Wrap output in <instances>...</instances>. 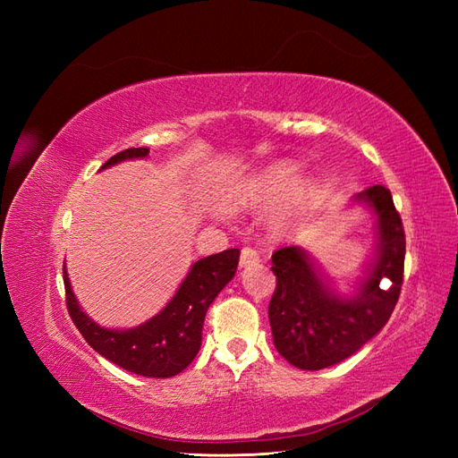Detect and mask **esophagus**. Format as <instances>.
<instances>
[{"instance_id": "1", "label": "esophagus", "mask_w": 458, "mask_h": 458, "mask_svg": "<svg viewBox=\"0 0 458 458\" xmlns=\"http://www.w3.org/2000/svg\"><path fill=\"white\" fill-rule=\"evenodd\" d=\"M258 263H259V252L254 250V248H250V246L242 248V252H241V267L258 266Z\"/></svg>"}]
</instances>
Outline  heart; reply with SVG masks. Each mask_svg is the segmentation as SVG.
<instances>
[{
  "label": "heart",
  "mask_w": 458,
  "mask_h": 458,
  "mask_svg": "<svg viewBox=\"0 0 458 458\" xmlns=\"http://www.w3.org/2000/svg\"><path fill=\"white\" fill-rule=\"evenodd\" d=\"M300 182V177L294 170L290 168H279L273 170L267 177H263L261 182L250 185L248 189V197L250 199H266V197H276L284 195V192L293 191ZM281 224V219H279Z\"/></svg>",
  "instance_id": "heart-1"
}]
</instances>
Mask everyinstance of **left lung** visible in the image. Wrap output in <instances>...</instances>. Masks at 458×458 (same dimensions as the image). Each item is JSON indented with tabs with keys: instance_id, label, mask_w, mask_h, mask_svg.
Instances as JSON below:
<instances>
[{
	"instance_id": "obj_1",
	"label": "left lung",
	"mask_w": 458,
	"mask_h": 458,
	"mask_svg": "<svg viewBox=\"0 0 458 458\" xmlns=\"http://www.w3.org/2000/svg\"><path fill=\"white\" fill-rule=\"evenodd\" d=\"M357 202L377 216L378 256L357 293L336 294L300 246L273 252L276 286L269 301L275 348L290 365L318 370L336 365L365 345L392 317L403 284L405 231L390 189L374 185Z\"/></svg>"
}]
</instances>
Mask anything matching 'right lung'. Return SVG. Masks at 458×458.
I'll return each instance as SVG.
<instances>
[{
  "mask_svg": "<svg viewBox=\"0 0 458 458\" xmlns=\"http://www.w3.org/2000/svg\"><path fill=\"white\" fill-rule=\"evenodd\" d=\"M148 148L137 147L118 152L108 158L103 168L122 160L145 158ZM239 248H229L214 256L199 259L191 267L175 296L150 321L128 328L114 330L99 327L80 310L78 300L68 283L63 267L66 310L71 313L80 335L91 348L108 361L140 377L170 378L187 369L197 357L202 342V325L210 303L233 279L239 266Z\"/></svg>",
  "mask_w": 458,
  "mask_h": 458,
  "instance_id": "add662e5",
  "label": "right lung"
}]
</instances>
